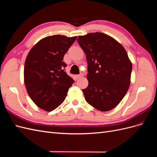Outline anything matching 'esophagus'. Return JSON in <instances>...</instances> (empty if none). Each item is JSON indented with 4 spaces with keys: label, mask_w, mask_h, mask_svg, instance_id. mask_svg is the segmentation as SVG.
<instances>
[{
    "label": "esophagus",
    "mask_w": 157,
    "mask_h": 157,
    "mask_svg": "<svg viewBox=\"0 0 157 157\" xmlns=\"http://www.w3.org/2000/svg\"><path fill=\"white\" fill-rule=\"evenodd\" d=\"M83 77V73H80V74H79V75H77V78H81V77Z\"/></svg>",
    "instance_id": "esophagus-1"
}]
</instances>
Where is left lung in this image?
I'll use <instances>...</instances> for the list:
<instances>
[{"instance_id":"8db88e82","label":"left lung","mask_w":157,"mask_h":157,"mask_svg":"<svg viewBox=\"0 0 157 157\" xmlns=\"http://www.w3.org/2000/svg\"><path fill=\"white\" fill-rule=\"evenodd\" d=\"M86 56L88 86L82 92L95 109L108 111L117 107L130 84L132 64L121 44L102 33L78 36Z\"/></svg>"}]
</instances>
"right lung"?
<instances>
[{
    "mask_svg": "<svg viewBox=\"0 0 157 157\" xmlns=\"http://www.w3.org/2000/svg\"><path fill=\"white\" fill-rule=\"evenodd\" d=\"M77 36H48L39 40L28 54L24 66L27 92L36 105L46 111L63 102L73 79L66 73L63 56Z\"/></svg>",
    "mask_w": 157,
    "mask_h": 157,
    "instance_id": "obj_1",
    "label": "right lung"
}]
</instances>
